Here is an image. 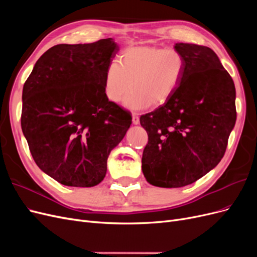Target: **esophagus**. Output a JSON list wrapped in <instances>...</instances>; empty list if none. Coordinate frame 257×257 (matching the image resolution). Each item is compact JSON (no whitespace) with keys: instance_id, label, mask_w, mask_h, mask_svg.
I'll list each match as a JSON object with an SVG mask.
<instances>
[{"instance_id":"1","label":"esophagus","mask_w":257,"mask_h":257,"mask_svg":"<svg viewBox=\"0 0 257 257\" xmlns=\"http://www.w3.org/2000/svg\"><path fill=\"white\" fill-rule=\"evenodd\" d=\"M132 121H133V124H135V125L139 123V116L137 113H133V115H132Z\"/></svg>"}]
</instances>
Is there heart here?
<instances>
[{
	"label": "heart",
	"instance_id": "1",
	"mask_svg": "<svg viewBox=\"0 0 257 257\" xmlns=\"http://www.w3.org/2000/svg\"><path fill=\"white\" fill-rule=\"evenodd\" d=\"M185 61L174 48L131 46L123 49L119 60L108 64L104 76V94L108 100H123L128 110H145L161 106L174 95L183 78Z\"/></svg>",
	"mask_w": 257,
	"mask_h": 257
}]
</instances>
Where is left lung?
Segmentation results:
<instances>
[{
	"label": "left lung",
	"instance_id": "1",
	"mask_svg": "<svg viewBox=\"0 0 257 257\" xmlns=\"http://www.w3.org/2000/svg\"><path fill=\"white\" fill-rule=\"evenodd\" d=\"M185 61L174 95L141 116L148 133L143 153L146 180L160 188H181L198 180L222 160L236 123V89L215 52L178 43Z\"/></svg>",
	"mask_w": 257,
	"mask_h": 257
}]
</instances>
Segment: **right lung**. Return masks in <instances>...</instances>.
<instances>
[{
    "label": "right lung",
    "mask_w": 257,
    "mask_h": 257,
    "mask_svg": "<svg viewBox=\"0 0 257 257\" xmlns=\"http://www.w3.org/2000/svg\"><path fill=\"white\" fill-rule=\"evenodd\" d=\"M118 51L112 38L53 46L23 85V135L36 165L61 184L102 182L108 155L131 126L130 111L104 94L105 71Z\"/></svg>",
    "instance_id": "right-lung-1"
}]
</instances>
